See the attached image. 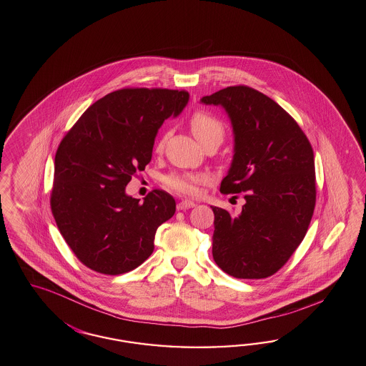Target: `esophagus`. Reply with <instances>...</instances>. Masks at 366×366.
I'll use <instances>...</instances> for the list:
<instances>
[{
	"label": "esophagus",
	"instance_id": "1",
	"mask_svg": "<svg viewBox=\"0 0 366 366\" xmlns=\"http://www.w3.org/2000/svg\"><path fill=\"white\" fill-rule=\"evenodd\" d=\"M196 205L194 202H190V200H182V202H179L178 204H177V208L178 209H188V208H193Z\"/></svg>",
	"mask_w": 366,
	"mask_h": 366
}]
</instances>
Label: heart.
<instances>
[{
    "label": "heart",
    "mask_w": 366,
    "mask_h": 366,
    "mask_svg": "<svg viewBox=\"0 0 366 366\" xmlns=\"http://www.w3.org/2000/svg\"><path fill=\"white\" fill-rule=\"evenodd\" d=\"M190 129L194 134V137L203 144L208 143H218L220 144L224 139V125L222 124L219 118L212 116L211 113H207L203 110L194 112L190 117ZM166 136L163 134L158 140L155 151L161 152L164 146ZM207 177L204 174H193V173H172L163 178V184L169 189L174 190L179 194L194 196L199 192V187L204 184Z\"/></svg>",
    "instance_id": "1"
}]
</instances>
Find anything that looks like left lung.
I'll list each match as a JSON object with an SVG mask.
<instances>
[{
    "mask_svg": "<svg viewBox=\"0 0 366 366\" xmlns=\"http://www.w3.org/2000/svg\"><path fill=\"white\" fill-rule=\"evenodd\" d=\"M202 102L222 106L234 132L220 192L245 193L247 200L239 215L211 207L214 260L234 278H268L292 257L313 217V149L295 119L257 89L223 88Z\"/></svg>",
    "mask_w": 366,
    "mask_h": 366,
    "instance_id": "obj_1",
    "label": "left lung"
}]
</instances>
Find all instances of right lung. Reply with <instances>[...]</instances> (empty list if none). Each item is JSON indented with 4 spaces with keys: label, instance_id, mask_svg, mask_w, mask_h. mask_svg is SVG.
Returning <instances> with one entry per match:
<instances>
[{
    "label": "right lung",
    "instance_id": "add662e5",
    "mask_svg": "<svg viewBox=\"0 0 366 366\" xmlns=\"http://www.w3.org/2000/svg\"><path fill=\"white\" fill-rule=\"evenodd\" d=\"M189 101L187 91L122 88L91 104L61 140L50 207L74 256L104 275L129 272L154 252L157 229L176 212L161 189L143 203L125 193L151 162L157 132Z\"/></svg>",
    "mask_w": 366,
    "mask_h": 366
}]
</instances>
